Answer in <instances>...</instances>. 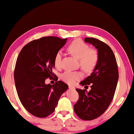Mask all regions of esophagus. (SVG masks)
<instances>
[{
	"label": "esophagus",
	"mask_w": 134,
	"mask_h": 134,
	"mask_svg": "<svg viewBox=\"0 0 134 134\" xmlns=\"http://www.w3.org/2000/svg\"><path fill=\"white\" fill-rule=\"evenodd\" d=\"M69 87L70 89H71V90H74L75 89V87L72 86H69Z\"/></svg>",
	"instance_id": "1"
}]
</instances>
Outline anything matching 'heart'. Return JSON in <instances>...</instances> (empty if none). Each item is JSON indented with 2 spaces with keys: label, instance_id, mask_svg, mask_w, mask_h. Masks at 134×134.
Wrapping results in <instances>:
<instances>
[{
  "label": "heart",
  "instance_id": "b5f03b06",
  "mask_svg": "<svg viewBox=\"0 0 134 134\" xmlns=\"http://www.w3.org/2000/svg\"><path fill=\"white\" fill-rule=\"evenodd\" d=\"M67 49L73 57L79 60L81 68L85 71H91L97 64L98 60L97 52L94 49H89V45L79 40L74 41L70 44ZM62 58V51H59L54 59L55 67L60 66ZM61 78L65 83L72 85L76 81L82 78V74L78 71H65L62 75Z\"/></svg>",
  "mask_w": 134,
  "mask_h": 134
}]
</instances>
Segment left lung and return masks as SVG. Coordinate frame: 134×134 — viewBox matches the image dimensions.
<instances>
[{
  "label": "left lung",
  "mask_w": 134,
  "mask_h": 134,
  "mask_svg": "<svg viewBox=\"0 0 134 134\" xmlns=\"http://www.w3.org/2000/svg\"><path fill=\"white\" fill-rule=\"evenodd\" d=\"M85 42L97 49L98 60L90 75L79 83L87 87L90 85L91 90L88 92L86 89H76L79 96L74 109L82 120H92L103 114L112 102L119 71L114 53L107 44L92 37L85 38Z\"/></svg>",
  "instance_id": "left-lung-1"
}]
</instances>
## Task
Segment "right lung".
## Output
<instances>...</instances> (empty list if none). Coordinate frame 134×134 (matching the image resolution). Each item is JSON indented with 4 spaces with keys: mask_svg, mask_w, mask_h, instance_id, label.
<instances>
[{
    "mask_svg": "<svg viewBox=\"0 0 134 134\" xmlns=\"http://www.w3.org/2000/svg\"><path fill=\"white\" fill-rule=\"evenodd\" d=\"M67 39L44 37L30 42L19 53L14 74L16 92L22 105L36 117L45 118L52 113L69 87L61 81L53 85L45 83L53 74L55 55Z\"/></svg>",
    "mask_w": 134,
    "mask_h": 134,
    "instance_id": "add662e5",
    "label": "right lung"
}]
</instances>
